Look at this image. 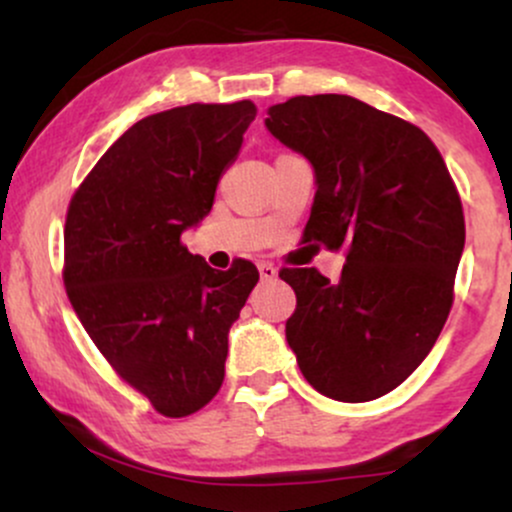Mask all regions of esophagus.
Returning a JSON list of instances; mask_svg holds the SVG:
<instances>
[{
	"mask_svg": "<svg viewBox=\"0 0 512 512\" xmlns=\"http://www.w3.org/2000/svg\"><path fill=\"white\" fill-rule=\"evenodd\" d=\"M257 269H260V276L264 281H272V279H276V274H279V269L269 262H260L257 264Z\"/></svg>",
	"mask_w": 512,
	"mask_h": 512,
	"instance_id": "obj_1",
	"label": "esophagus"
}]
</instances>
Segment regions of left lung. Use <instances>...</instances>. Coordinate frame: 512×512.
I'll return each instance as SVG.
<instances>
[{"mask_svg": "<svg viewBox=\"0 0 512 512\" xmlns=\"http://www.w3.org/2000/svg\"><path fill=\"white\" fill-rule=\"evenodd\" d=\"M264 127L313 166L305 240L346 250L339 281L281 269L296 291L286 342L325 397L370 402L421 366L452 305L462 202L419 127L339 93L296 96Z\"/></svg>", "mask_w": 512, "mask_h": 512, "instance_id": "obj_1", "label": "left lung"}]
</instances>
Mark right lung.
I'll return each instance as SVG.
<instances>
[{
  "mask_svg": "<svg viewBox=\"0 0 512 512\" xmlns=\"http://www.w3.org/2000/svg\"><path fill=\"white\" fill-rule=\"evenodd\" d=\"M255 115V105L238 101L144 117L69 202V301L110 366L170 419L195 414L219 392L228 330L260 279L248 260L211 269L180 240L211 211Z\"/></svg>",
  "mask_w": 512,
  "mask_h": 512,
  "instance_id": "add662e5",
  "label": "right lung"
}]
</instances>
